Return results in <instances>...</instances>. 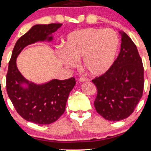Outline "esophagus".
Masks as SVG:
<instances>
[{"mask_svg":"<svg viewBox=\"0 0 151 151\" xmlns=\"http://www.w3.org/2000/svg\"><path fill=\"white\" fill-rule=\"evenodd\" d=\"M80 82H85V81H89V79L86 77H81L79 79Z\"/></svg>","mask_w":151,"mask_h":151,"instance_id":"obj_1","label":"esophagus"}]
</instances>
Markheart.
Listing matches in <instances>:
<instances>
[{
  "label": "heart",
  "instance_id": "obj_1",
  "mask_svg": "<svg viewBox=\"0 0 151 151\" xmlns=\"http://www.w3.org/2000/svg\"><path fill=\"white\" fill-rule=\"evenodd\" d=\"M119 46L118 35L111 29L84 28L70 33L64 41L61 58L72 66L76 59L83 58V66L87 73L99 76L113 64Z\"/></svg>",
  "mask_w": 151,
  "mask_h": 151
}]
</instances>
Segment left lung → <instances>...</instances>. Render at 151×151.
<instances>
[{
  "label": "left lung",
  "instance_id": "left-lung-1",
  "mask_svg": "<svg viewBox=\"0 0 151 151\" xmlns=\"http://www.w3.org/2000/svg\"><path fill=\"white\" fill-rule=\"evenodd\" d=\"M121 33L120 52L109 69L92 83L97 90L94 107L106 120L127 118L143 95L144 66L137 46L125 33Z\"/></svg>",
  "mask_w": 151,
  "mask_h": 151
}]
</instances>
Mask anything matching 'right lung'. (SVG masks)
<instances>
[{
    "instance_id": "add662e5",
    "label": "right lung",
    "mask_w": 151,
    "mask_h": 151,
    "mask_svg": "<svg viewBox=\"0 0 151 151\" xmlns=\"http://www.w3.org/2000/svg\"><path fill=\"white\" fill-rule=\"evenodd\" d=\"M62 24L54 23L35 25L20 37L12 50L6 75V90L16 111L24 120L38 124L55 122L64 113L70 92L76 85L73 77L60 81L55 79L43 85L29 83L19 71L16 59L28 45L42 40H52L49 35ZM22 83L28 84L24 88Z\"/></svg>"
}]
</instances>
